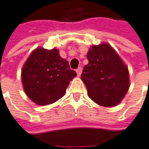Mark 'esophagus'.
Instances as JSON below:
<instances>
[{"label": "esophagus", "instance_id": "34e87169", "mask_svg": "<svg viewBox=\"0 0 149 149\" xmlns=\"http://www.w3.org/2000/svg\"><path fill=\"white\" fill-rule=\"evenodd\" d=\"M76 73H77V74H78V76H80L81 74H82V68H81V67H79V68L77 69Z\"/></svg>", "mask_w": 149, "mask_h": 149}]
</instances>
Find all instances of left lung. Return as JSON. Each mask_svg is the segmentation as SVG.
<instances>
[{"instance_id":"1","label":"left lung","mask_w":149,"mask_h":149,"mask_svg":"<svg viewBox=\"0 0 149 149\" xmlns=\"http://www.w3.org/2000/svg\"><path fill=\"white\" fill-rule=\"evenodd\" d=\"M87 57L88 64L84 67L81 79L88 96L100 106L118 105L130 88L127 65L107 43L91 46Z\"/></svg>"}]
</instances>
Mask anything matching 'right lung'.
<instances>
[{
    "label": "right lung",
    "instance_id": "1",
    "mask_svg": "<svg viewBox=\"0 0 149 149\" xmlns=\"http://www.w3.org/2000/svg\"><path fill=\"white\" fill-rule=\"evenodd\" d=\"M77 74L59 50L39 47L33 50L22 66V83L26 95L34 103L48 105L61 99Z\"/></svg>",
    "mask_w": 149,
    "mask_h": 149
}]
</instances>
